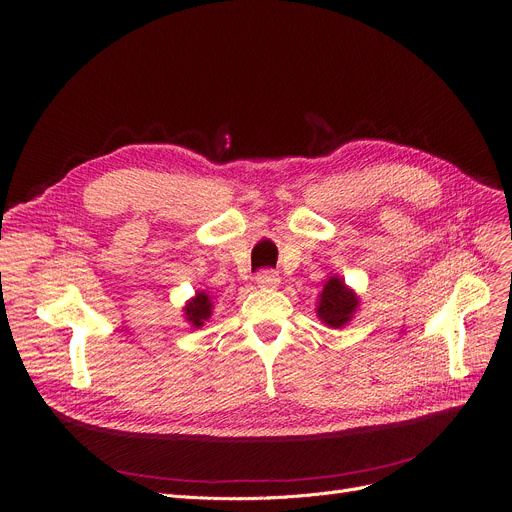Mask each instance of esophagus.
Instances as JSON below:
<instances>
[{"mask_svg": "<svg viewBox=\"0 0 512 512\" xmlns=\"http://www.w3.org/2000/svg\"><path fill=\"white\" fill-rule=\"evenodd\" d=\"M255 282H257L259 288H278L280 276H278L274 270H261V272L255 276Z\"/></svg>", "mask_w": 512, "mask_h": 512, "instance_id": "esophagus-1", "label": "esophagus"}]
</instances>
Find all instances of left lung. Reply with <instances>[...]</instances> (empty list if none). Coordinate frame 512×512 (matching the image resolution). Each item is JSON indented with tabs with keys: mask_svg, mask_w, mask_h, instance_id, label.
I'll use <instances>...</instances> for the list:
<instances>
[{
	"mask_svg": "<svg viewBox=\"0 0 512 512\" xmlns=\"http://www.w3.org/2000/svg\"><path fill=\"white\" fill-rule=\"evenodd\" d=\"M357 307H359L357 294L344 284V280H340L338 276H332L319 294L317 317L330 328H342L351 321Z\"/></svg>",
	"mask_w": 512,
	"mask_h": 512,
	"instance_id": "obj_1",
	"label": "left lung"
}]
</instances>
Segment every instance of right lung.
Returning a JSON list of instances; mask_svg holds the SVG:
<instances>
[{"label": "right lung", "mask_w": 512, "mask_h": 512, "mask_svg": "<svg viewBox=\"0 0 512 512\" xmlns=\"http://www.w3.org/2000/svg\"><path fill=\"white\" fill-rule=\"evenodd\" d=\"M211 307H213L211 297L205 290H201L191 301L186 303L184 317H186V321H191L193 328H203L205 321L211 317Z\"/></svg>", "instance_id": "1"}]
</instances>
